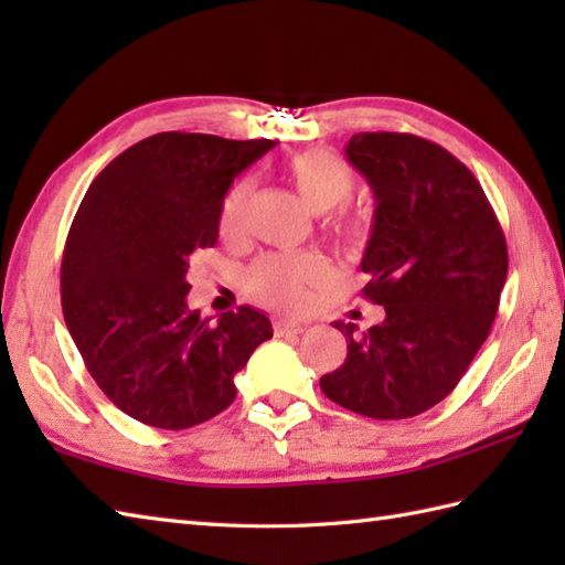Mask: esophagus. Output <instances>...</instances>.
<instances>
[{
    "label": "esophagus",
    "instance_id": "esophagus-1",
    "mask_svg": "<svg viewBox=\"0 0 565 565\" xmlns=\"http://www.w3.org/2000/svg\"><path fill=\"white\" fill-rule=\"evenodd\" d=\"M308 330L306 322H296V320H276L274 322V334L276 338H289V334H301Z\"/></svg>",
    "mask_w": 565,
    "mask_h": 565
}]
</instances>
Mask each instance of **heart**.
Listing matches in <instances>:
<instances>
[{
  "mask_svg": "<svg viewBox=\"0 0 565 565\" xmlns=\"http://www.w3.org/2000/svg\"><path fill=\"white\" fill-rule=\"evenodd\" d=\"M284 177L289 179L296 194L316 213H326L342 206L354 194V172L338 154L326 150L298 152L284 164ZM252 203V182L233 184L221 201L218 233L225 243H237L247 231V213ZM334 231L350 245H359L366 237V225L354 218L334 223ZM326 262L316 255H274L264 257L249 274V289L262 301L284 310H301L310 301V291L326 279Z\"/></svg>",
  "mask_w": 565,
  "mask_h": 565,
  "instance_id": "1",
  "label": "heart"
}]
</instances>
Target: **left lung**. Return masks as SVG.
I'll list each match as a JSON object with an SVG mask.
<instances>
[{"label":"left lung","mask_w":565,"mask_h":565,"mask_svg":"<svg viewBox=\"0 0 565 565\" xmlns=\"http://www.w3.org/2000/svg\"><path fill=\"white\" fill-rule=\"evenodd\" d=\"M374 191L362 257L364 296L381 326L347 338V359L320 379L330 401L374 419H403L447 398L493 326L508 245L481 184L451 152L411 134H356L344 148Z\"/></svg>","instance_id":"8db88e82"}]
</instances>
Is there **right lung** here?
Returning <instances> with one entry per match:
<instances>
[{"mask_svg": "<svg viewBox=\"0 0 565 565\" xmlns=\"http://www.w3.org/2000/svg\"><path fill=\"white\" fill-rule=\"evenodd\" d=\"M276 146L206 134H158L94 179L72 221L60 289L84 366L142 425L186 429L235 401V374L271 338L259 310L218 320L191 310L189 262L218 239L233 179Z\"/></svg>", "mask_w": 565, "mask_h": 565, "instance_id": "1", "label": "right lung"}]
</instances>
